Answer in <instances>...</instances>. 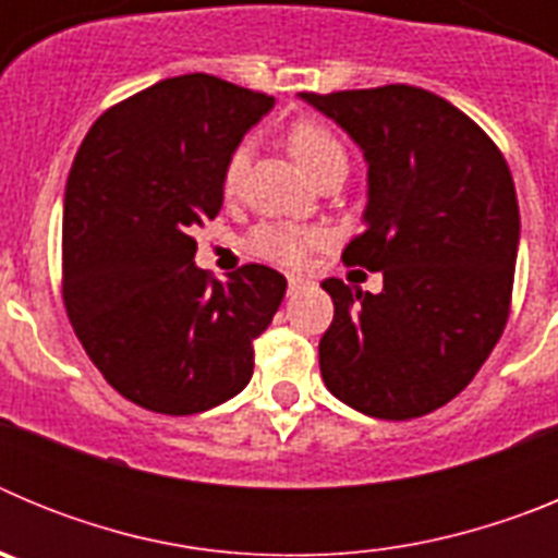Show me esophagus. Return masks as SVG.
<instances>
[{"mask_svg": "<svg viewBox=\"0 0 558 558\" xmlns=\"http://www.w3.org/2000/svg\"><path fill=\"white\" fill-rule=\"evenodd\" d=\"M304 284H307V279H304V276H288V290L290 293H299V290L304 288Z\"/></svg>", "mask_w": 558, "mask_h": 558, "instance_id": "1", "label": "esophagus"}]
</instances>
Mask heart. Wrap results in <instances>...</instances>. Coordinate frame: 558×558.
<instances>
[{"mask_svg": "<svg viewBox=\"0 0 558 558\" xmlns=\"http://www.w3.org/2000/svg\"><path fill=\"white\" fill-rule=\"evenodd\" d=\"M288 147L293 153V159L304 167V170L313 175L318 167H324L327 161L343 156V145L335 140V133L327 125L315 120H299L288 131ZM245 147H236L234 153L226 161L223 170V190L231 192L240 179H243L245 170ZM327 243V231L315 229V226H302V223H263L256 226L248 236V248L263 259H270L276 265H284V268H299L304 265L307 254L318 245Z\"/></svg>", "mask_w": 558, "mask_h": 558, "instance_id": "1", "label": "heart"}]
</instances>
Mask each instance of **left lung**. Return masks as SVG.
<instances>
[{"label": "left lung", "mask_w": 558, "mask_h": 558, "mask_svg": "<svg viewBox=\"0 0 558 558\" xmlns=\"http://www.w3.org/2000/svg\"><path fill=\"white\" fill-rule=\"evenodd\" d=\"M299 97L363 150L366 229L343 263L383 274L379 293L322 282L335 302L322 377L366 416H425L470 386L509 322L520 245L509 165L466 113L425 88Z\"/></svg>", "instance_id": "left-lung-1"}]
</instances>
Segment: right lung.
I'll use <instances>...</instances> for the list:
<instances>
[{
    "instance_id": "1",
    "label": "right lung",
    "mask_w": 558,
    "mask_h": 558,
    "mask_svg": "<svg viewBox=\"0 0 558 558\" xmlns=\"http://www.w3.org/2000/svg\"><path fill=\"white\" fill-rule=\"evenodd\" d=\"M274 97L220 77L159 81L86 133L63 198V304L108 386L147 411L190 416L248 386L254 338L288 279L243 265L215 282L195 229L218 218L223 170Z\"/></svg>"
}]
</instances>
